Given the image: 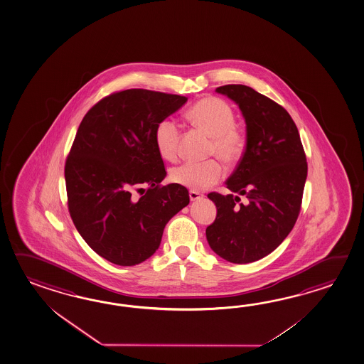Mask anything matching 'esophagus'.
Instances as JSON below:
<instances>
[{
    "mask_svg": "<svg viewBox=\"0 0 364 364\" xmlns=\"http://www.w3.org/2000/svg\"><path fill=\"white\" fill-rule=\"evenodd\" d=\"M189 198H191L192 202H194V200H202V198H203V194L198 193V192H194V191H191V192H189Z\"/></svg>",
    "mask_w": 364,
    "mask_h": 364,
    "instance_id": "obj_1",
    "label": "esophagus"
}]
</instances>
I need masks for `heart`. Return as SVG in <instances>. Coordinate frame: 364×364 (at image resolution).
<instances>
[{
    "label": "heart",
    "instance_id": "heart-1",
    "mask_svg": "<svg viewBox=\"0 0 364 364\" xmlns=\"http://www.w3.org/2000/svg\"><path fill=\"white\" fill-rule=\"evenodd\" d=\"M188 115L194 124L213 137L211 153L227 164L237 161L242 153L244 139L235 127L236 119L228 105L215 97H208L194 104ZM178 123L166 118L158 123L154 141L159 156L168 162L176 161L178 156ZM224 175L222 164L215 159L208 162H186L172 168L170 178L175 184L192 191H205L218 183Z\"/></svg>",
    "mask_w": 364,
    "mask_h": 364
}]
</instances>
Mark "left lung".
<instances>
[{
    "label": "left lung",
    "mask_w": 364,
    "mask_h": 364,
    "mask_svg": "<svg viewBox=\"0 0 364 364\" xmlns=\"http://www.w3.org/2000/svg\"><path fill=\"white\" fill-rule=\"evenodd\" d=\"M240 107L246 124L244 156L225 181L232 193L208 194L216 218L208 245L230 263H252L274 252L297 220L307 164L297 126L288 112L250 87L216 88ZM245 195L248 202L238 204Z\"/></svg>",
    "instance_id": "obj_1"
}]
</instances>
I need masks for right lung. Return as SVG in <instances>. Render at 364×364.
Segmentation results:
<instances>
[{
	"label": "right lung",
	"instance_id": "right-lung-1",
	"mask_svg": "<svg viewBox=\"0 0 364 364\" xmlns=\"http://www.w3.org/2000/svg\"><path fill=\"white\" fill-rule=\"evenodd\" d=\"M186 101L122 90L95 105L76 132L65 166L68 211L85 242L114 264L150 258L166 224L189 203L186 186H161L167 172L154 141L158 123Z\"/></svg>",
	"mask_w": 364,
	"mask_h": 364
}]
</instances>
